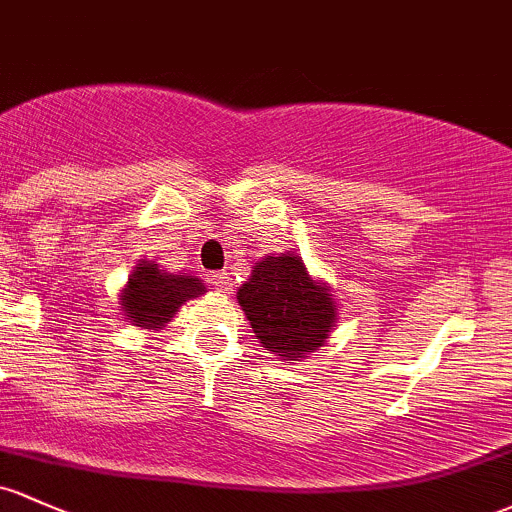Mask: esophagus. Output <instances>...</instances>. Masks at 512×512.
Returning <instances> with one entry per match:
<instances>
[{
    "mask_svg": "<svg viewBox=\"0 0 512 512\" xmlns=\"http://www.w3.org/2000/svg\"><path fill=\"white\" fill-rule=\"evenodd\" d=\"M212 285L217 290H222V293H227V290H232V276H229L227 271H219L212 276Z\"/></svg>",
    "mask_w": 512,
    "mask_h": 512,
    "instance_id": "34e87169",
    "label": "esophagus"
}]
</instances>
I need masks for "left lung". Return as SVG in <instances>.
Instances as JSON below:
<instances>
[{
	"mask_svg": "<svg viewBox=\"0 0 512 512\" xmlns=\"http://www.w3.org/2000/svg\"><path fill=\"white\" fill-rule=\"evenodd\" d=\"M236 300L258 342L288 364L324 346L337 322V302L329 288L312 280L295 254L258 261Z\"/></svg>",
	"mask_w": 512,
	"mask_h": 512,
	"instance_id": "1",
	"label": "left lung"
}]
</instances>
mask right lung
Listing matches in <instances>:
<instances>
[{"label": "right lung", "instance_id": "obj_1", "mask_svg": "<svg viewBox=\"0 0 512 512\" xmlns=\"http://www.w3.org/2000/svg\"><path fill=\"white\" fill-rule=\"evenodd\" d=\"M205 293V283L197 276H175V273L161 271L156 261L141 258L119 295V305L126 320H131L136 327L161 329L183 302Z\"/></svg>", "mask_w": 512, "mask_h": 512}]
</instances>
